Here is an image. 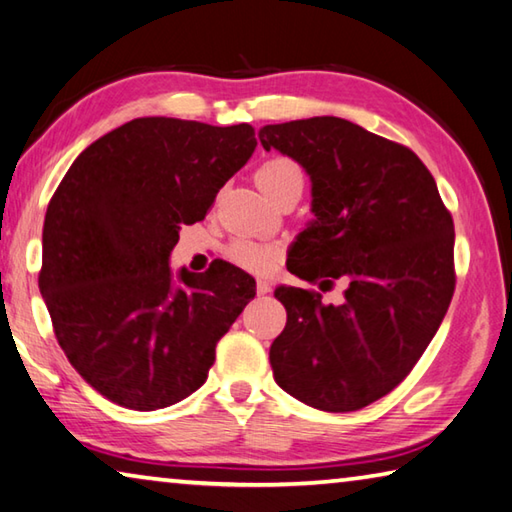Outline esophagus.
<instances>
[{
  "label": "esophagus",
  "instance_id": "1",
  "mask_svg": "<svg viewBox=\"0 0 512 512\" xmlns=\"http://www.w3.org/2000/svg\"><path fill=\"white\" fill-rule=\"evenodd\" d=\"M270 290H272V283L270 281H265V279H258L256 281V292L258 294H267Z\"/></svg>",
  "mask_w": 512,
  "mask_h": 512
}]
</instances>
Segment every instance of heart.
Segmentation results:
<instances>
[{"instance_id": "obj_1", "label": "heart", "mask_w": 512, "mask_h": 512, "mask_svg": "<svg viewBox=\"0 0 512 512\" xmlns=\"http://www.w3.org/2000/svg\"><path fill=\"white\" fill-rule=\"evenodd\" d=\"M256 184L261 186V191L272 200V197L276 193H281L283 188L294 186V184L303 186L301 166L288 157H272L256 170ZM227 256L231 263L245 267L249 272L267 274L274 270L276 261H279V249L274 245H267V242L238 238L229 245Z\"/></svg>"}]
</instances>
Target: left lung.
<instances>
[{"label": "left lung", "instance_id": "1", "mask_svg": "<svg viewBox=\"0 0 512 512\" xmlns=\"http://www.w3.org/2000/svg\"><path fill=\"white\" fill-rule=\"evenodd\" d=\"M265 150L306 170L312 218L288 270L344 283L337 303L292 285L274 297L288 324L270 364L283 391L321 411H357L407 378L454 294V222L409 148L337 116L258 130Z\"/></svg>", "mask_w": 512, "mask_h": 512}]
</instances>
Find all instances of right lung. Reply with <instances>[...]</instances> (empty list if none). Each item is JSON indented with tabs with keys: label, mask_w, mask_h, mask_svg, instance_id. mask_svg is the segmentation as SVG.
<instances>
[{
	"label": "right lung",
	"mask_w": 512,
	"mask_h": 512,
	"mask_svg": "<svg viewBox=\"0 0 512 512\" xmlns=\"http://www.w3.org/2000/svg\"><path fill=\"white\" fill-rule=\"evenodd\" d=\"M254 150L247 123L143 116L62 177L44 215L40 294L67 360L110 402L155 411L191 396L256 297L231 263L204 274L168 265L182 224L204 218Z\"/></svg>",
	"instance_id": "obj_1"
}]
</instances>
